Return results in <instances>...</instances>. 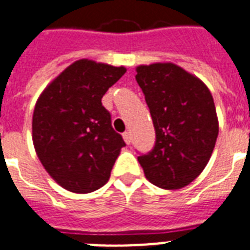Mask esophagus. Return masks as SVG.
<instances>
[{"label": "esophagus", "mask_w": 250, "mask_h": 250, "mask_svg": "<svg viewBox=\"0 0 250 250\" xmlns=\"http://www.w3.org/2000/svg\"><path fill=\"white\" fill-rule=\"evenodd\" d=\"M123 139H125V143L130 144L131 140H132V138H131V132H128V131H125V134H123Z\"/></svg>", "instance_id": "obj_1"}]
</instances>
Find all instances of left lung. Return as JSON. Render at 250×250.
<instances>
[{
	"mask_svg": "<svg viewBox=\"0 0 250 250\" xmlns=\"http://www.w3.org/2000/svg\"><path fill=\"white\" fill-rule=\"evenodd\" d=\"M136 73L156 134L153 148L138 160L153 186L183 188L209 162L219 135L212 94L173 63L139 66Z\"/></svg>",
	"mask_w": 250,
	"mask_h": 250,
	"instance_id": "obj_1",
	"label": "left lung"
}]
</instances>
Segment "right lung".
Returning a JSON list of instances; mask_svg holds the SVG:
<instances>
[{
	"label": "right lung",
	"instance_id": "add662e5",
	"mask_svg": "<svg viewBox=\"0 0 250 250\" xmlns=\"http://www.w3.org/2000/svg\"><path fill=\"white\" fill-rule=\"evenodd\" d=\"M125 67L81 59L50 83L37 101L33 143L50 176L75 193H88L108 182L125 143L102 104Z\"/></svg>",
	"mask_w": 250,
	"mask_h": 250
}]
</instances>
